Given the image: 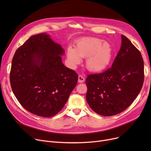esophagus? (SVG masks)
Segmentation results:
<instances>
[{
    "label": "esophagus",
    "mask_w": 151,
    "mask_h": 151,
    "mask_svg": "<svg viewBox=\"0 0 151 151\" xmlns=\"http://www.w3.org/2000/svg\"><path fill=\"white\" fill-rule=\"evenodd\" d=\"M84 81V78L81 75H79L78 76V82L79 83H83Z\"/></svg>",
    "instance_id": "obj_1"
}]
</instances>
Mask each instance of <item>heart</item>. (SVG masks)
<instances>
[{"instance_id": "1", "label": "heart", "mask_w": 151, "mask_h": 151, "mask_svg": "<svg viewBox=\"0 0 151 151\" xmlns=\"http://www.w3.org/2000/svg\"><path fill=\"white\" fill-rule=\"evenodd\" d=\"M114 51L109 43L95 37L84 38L75 47H68L67 58L75 66L81 62V58H87L86 67L92 72H100L106 69L113 58Z\"/></svg>"}]
</instances>
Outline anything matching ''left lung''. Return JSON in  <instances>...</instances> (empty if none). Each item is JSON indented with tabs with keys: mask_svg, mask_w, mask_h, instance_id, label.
Here are the masks:
<instances>
[{
	"mask_svg": "<svg viewBox=\"0 0 151 151\" xmlns=\"http://www.w3.org/2000/svg\"><path fill=\"white\" fill-rule=\"evenodd\" d=\"M122 44L111 67L102 73L88 75L86 100L96 113L111 116L124 111L139 94L144 82V61L128 38Z\"/></svg>",
	"mask_w": 151,
	"mask_h": 151,
	"instance_id": "left-lung-1",
	"label": "left lung"
}]
</instances>
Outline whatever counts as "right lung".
Here are the masks:
<instances>
[{
    "mask_svg": "<svg viewBox=\"0 0 151 151\" xmlns=\"http://www.w3.org/2000/svg\"><path fill=\"white\" fill-rule=\"evenodd\" d=\"M64 51L45 33L31 36L16 51L10 80L21 106L44 117L55 116L77 84L76 71L63 64Z\"/></svg>",
    "mask_w": 151,
    "mask_h": 151,
    "instance_id": "obj_1",
    "label": "right lung"
}]
</instances>
